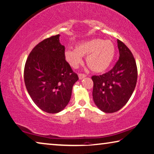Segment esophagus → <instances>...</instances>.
Returning <instances> with one entry per match:
<instances>
[{
  "mask_svg": "<svg viewBox=\"0 0 154 154\" xmlns=\"http://www.w3.org/2000/svg\"><path fill=\"white\" fill-rule=\"evenodd\" d=\"M79 77L80 79H83V78L86 77V75L84 74V73H79Z\"/></svg>",
  "mask_w": 154,
  "mask_h": 154,
  "instance_id": "esophagus-1",
  "label": "esophagus"
}]
</instances>
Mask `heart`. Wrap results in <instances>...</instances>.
Instances as JSON below:
<instances>
[{
  "instance_id": "b5f03b06",
  "label": "heart",
  "mask_w": 154,
  "mask_h": 154,
  "mask_svg": "<svg viewBox=\"0 0 154 154\" xmlns=\"http://www.w3.org/2000/svg\"><path fill=\"white\" fill-rule=\"evenodd\" d=\"M116 53L115 44L110 40L93 39L78 44L75 49L64 52L65 60L71 66L78 67L82 62V56H86L88 67L94 72H103L109 67Z\"/></svg>"
}]
</instances>
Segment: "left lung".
<instances>
[{
    "instance_id": "8db88e82",
    "label": "left lung",
    "mask_w": 154,
    "mask_h": 154,
    "mask_svg": "<svg viewBox=\"0 0 154 154\" xmlns=\"http://www.w3.org/2000/svg\"><path fill=\"white\" fill-rule=\"evenodd\" d=\"M117 46L119 58L112 69L92 76L94 101L104 112L119 110L128 102L136 85L137 69L134 57L119 39H117Z\"/></svg>"
}]
</instances>
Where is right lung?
Returning a JSON list of instances; mask_svg holds the SVG:
<instances>
[{"instance_id":"obj_1","label":"right lung","mask_w":154,"mask_h":154,"mask_svg":"<svg viewBox=\"0 0 154 154\" xmlns=\"http://www.w3.org/2000/svg\"><path fill=\"white\" fill-rule=\"evenodd\" d=\"M59 37L51 36L37 44L24 67V82L31 99L41 110L52 114L66 106L79 80L66 61L65 48Z\"/></svg>"}]
</instances>
